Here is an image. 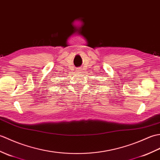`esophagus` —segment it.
Returning a JSON list of instances; mask_svg holds the SVG:
<instances>
[{
  "label": "esophagus",
  "instance_id": "obj_1",
  "mask_svg": "<svg viewBox=\"0 0 160 160\" xmlns=\"http://www.w3.org/2000/svg\"><path fill=\"white\" fill-rule=\"evenodd\" d=\"M77 72H82V70H81V68H77Z\"/></svg>",
  "mask_w": 160,
  "mask_h": 160
}]
</instances>
